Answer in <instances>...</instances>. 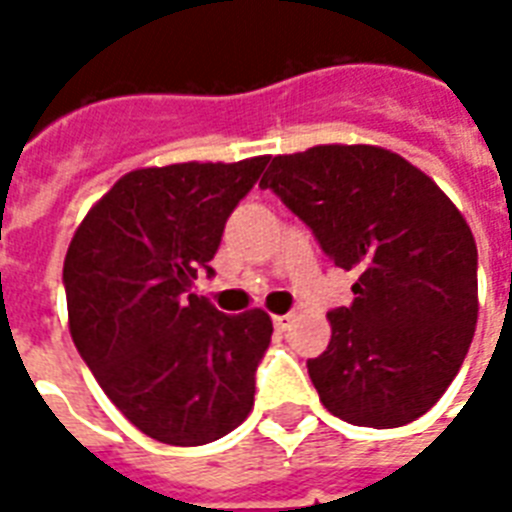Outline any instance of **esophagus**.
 Instances as JSON below:
<instances>
[{
	"label": "esophagus",
	"mask_w": 512,
	"mask_h": 512,
	"mask_svg": "<svg viewBox=\"0 0 512 512\" xmlns=\"http://www.w3.org/2000/svg\"><path fill=\"white\" fill-rule=\"evenodd\" d=\"M289 324H292V316H273V327H276V332H287Z\"/></svg>",
	"instance_id": "1"
}]
</instances>
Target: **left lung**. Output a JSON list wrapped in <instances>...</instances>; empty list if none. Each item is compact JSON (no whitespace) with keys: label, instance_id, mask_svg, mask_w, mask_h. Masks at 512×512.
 <instances>
[{"label":"left lung","instance_id":"left-lung-1","mask_svg":"<svg viewBox=\"0 0 512 512\" xmlns=\"http://www.w3.org/2000/svg\"><path fill=\"white\" fill-rule=\"evenodd\" d=\"M260 188L358 276L350 308L327 313V350L308 361L321 404L364 428L422 417L452 385L476 332L478 249L460 209L380 146L273 156Z\"/></svg>","mask_w":512,"mask_h":512}]
</instances>
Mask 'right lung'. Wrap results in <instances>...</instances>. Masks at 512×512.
<instances>
[{
	"label": "right lung",
	"instance_id": "1",
	"mask_svg": "<svg viewBox=\"0 0 512 512\" xmlns=\"http://www.w3.org/2000/svg\"><path fill=\"white\" fill-rule=\"evenodd\" d=\"M268 156L185 162L119 177L95 201L63 263L68 329L114 406L146 436L201 446L247 420L273 335L252 308L225 316L191 292Z\"/></svg>",
	"mask_w": 512,
	"mask_h": 512
}]
</instances>
